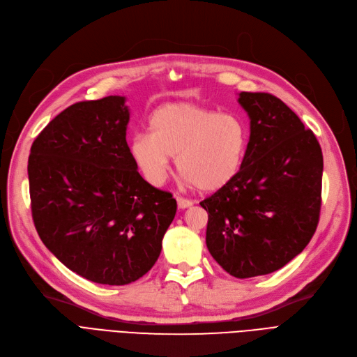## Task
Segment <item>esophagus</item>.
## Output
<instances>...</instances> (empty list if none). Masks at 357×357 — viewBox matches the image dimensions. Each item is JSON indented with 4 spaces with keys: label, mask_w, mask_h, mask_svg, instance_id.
I'll use <instances>...</instances> for the list:
<instances>
[{
    "label": "esophagus",
    "mask_w": 357,
    "mask_h": 357,
    "mask_svg": "<svg viewBox=\"0 0 357 357\" xmlns=\"http://www.w3.org/2000/svg\"><path fill=\"white\" fill-rule=\"evenodd\" d=\"M177 205L180 209H185V208H190L193 205V200L190 199H184L181 196H177Z\"/></svg>",
    "instance_id": "34e87169"
}]
</instances>
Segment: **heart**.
<instances>
[{"instance_id":"obj_1","label":"heart","mask_w":357,"mask_h":357,"mask_svg":"<svg viewBox=\"0 0 357 357\" xmlns=\"http://www.w3.org/2000/svg\"><path fill=\"white\" fill-rule=\"evenodd\" d=\"M148 133L135 135L132 158L145 180L161 185L168 174L169 157L183 178L200 192L228 185L244 164L250 129L238 114L193 103H169L151 114Z\"/></svg>"}]
</instances>
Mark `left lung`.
I'll return each mask as SVG.
<instances>
[{
	"instance_id": "left-lung-1",
	"label": "left lung",
	"mask_w": 357,
	"mask_h": 357,
	"mask_svg": "<svg viewBox=\"0 0 357 357\" xmlns=\"http://www.w3.org/2000/svg\"><path fill=\"white\" fill-rule=\"evenodd\" d=\"M250 117L241 172L200 202L206 245L234 278L268 275L308 245L321 211L322 152L312 130L268 93H240Z\"/></svg>"
}]
</instances>
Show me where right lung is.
I'll return each mask as SVG.
<instances>
[{
	"label": "right lung",
	"instance_id": "add662e5",
	"mask_svg": "<svg viewBox=\"0 0 357 357\" xmlns=\"http://www.w3.org/2000/svg\"><path fill=\"white\" fill-rule=\"evenodd\" d=\"M126 98L79 101L38 135L29 157L31 216L46 248L77 275L128 284L155 264L177 202L138 173Z\"/></svg>",
	"mask_w": 357,
	"mask_h": 357
}]
</instances>
